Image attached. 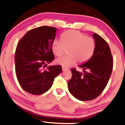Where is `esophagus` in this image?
I'll list each match as a JSON object with an SVG mask.
<instances>
[{"label":"esophagus","instance_id":"34e87169","mask_svg":"<svg viewBox=\"0 0 125 125\" xmlns=\"http://www.w3.org/2000/svg\"><path fill=\"white\" fill-rule=\"evenodd\" d=\"M67 70H68V68L66 67H63H63H62V70L63 71V72H65V71Z\"/></svg>","mask_w":125,"mask_h":125}]
</instances>
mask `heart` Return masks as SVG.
I'll return each mask as SVG.
<instances>
[{
	"instance_id": "obj_1",
	"label": "heart",
	"mask_w": 125,
	"mask_h": 125,
	"mask_svg": "<svg viewBox=\"0 0 125 125\" xmlns=\"http://www.w3.org/2000/svg\"><path fill=\"white\" fill-rule=\"evenodd\" d=\"M62 41L55 39L52 42L53 53L59 56L67 50L68 55L55 60L56 64L63 67H71L77 63H83L92 56L95 48V42L92 37H86L80 31L72 30L62 34Z\"/></svg>"
}]
</instances>
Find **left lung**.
I'll return each mask as SVG.
<instances>
[{
    "label": "left lung",
    "mask_w": 125,
    "mask_h": 125,
    "mask_svg": "<svg viewBox=\"0 0 125 125\" xmlns=\"http://www.w3.org/2000/svg\"><path fill=\"white\" fill-rule=\"evenodd\" d=\"M95 48L91 59L79 66L83 73L72 69V77L68 82L70 93L78 100L88 101L102 94L113 70V60L108 44L99 34H92Z\"/></svg>",
    "instance_id": "left-lung-1"
}]
</instances>
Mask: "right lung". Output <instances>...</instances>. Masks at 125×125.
Masks as SVG:
<instances>
[{
  "label": "right lung",
  "mask_w": 125,
  "mask_h": 125,
  "mask_svg": "<svg viewBox=\"0 0 125 125\" xmlns=\"http://www.w3.org/2000/svg\"><path fill=\"white\" fill-rule=\"evenodd\" d=\"M56 28L43 26L28 31L17 44L15 73L22 89L32 94H42L51 88L54 79L62 72L61 65L49 66L54 59L51 44Z\"/></svg>",
  "instance_id": "add662e5"
}]
</instances>
